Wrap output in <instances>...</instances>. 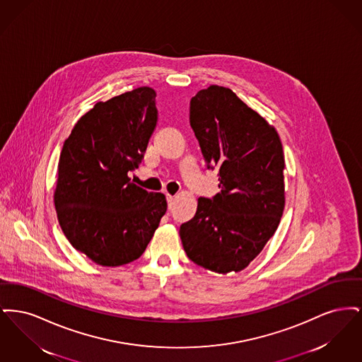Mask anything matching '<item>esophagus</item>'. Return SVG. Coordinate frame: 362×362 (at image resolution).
<instances>
[{"instance_id": "1", "label": "esophagus", "mask_w": 362, "mask_h": 362, "mask_svg": "<svg viewBox=\"0 0 362 362\" xmlns=\"http://www.w3.org/2000/svg\"><path fill=\"white\" fill-rule=\"evenodd\" d=\"M173 199H175V195H173V194H170V192H167V201H168V205H170V206L173 205Z\"/></svg>"}]
</instances>
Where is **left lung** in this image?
<instances>
[{
	"label": "left lung",
	"instance_id": "1",
	"mask_svg": "<svg viewBox=\"0 0 362 362\" xmlns=\"http://www.w3.org/2000/svg\"><path fill=\"white\" fill-rule=\"evenodd\" d=\"M189 124L221 191L198 198L180 225L183 248L210 272H241L274 235L285 207V157L279 136L229 88L210 86L189 102Z\"/></svg>",
	"mask_w": 362,
	"mask_h": 362
}]
</instances>
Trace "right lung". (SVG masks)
Segmentation results:
<instances>
[{"instance_id": "1", "label": "right lung", "mask_w": 362, "mask_h": 362, "mask_svg": "<svg viewBox=\"0 0 362 362\" xmlns=\"http://www.w3.org/2000/svg\"><path fill=\"white\" fill-rule=\"evenodd\" d=\"M157 123L155 89L139 86L95 104L65 139L54 191L70 244L92 262L115 267L139 258L167 199L132 182Z\"/></svg>"}]
</instances>
